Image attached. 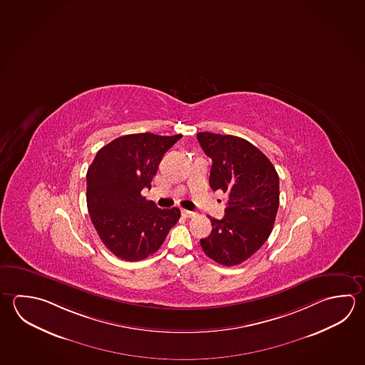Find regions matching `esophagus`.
I'll return each mask as SVG.
<instances>
[{"label":"esophagus","instance_id":"obj_1","mask_svg":"<svg viewBox=\"0 0 365 365\" xmlns=\"http://www.w3.org/2000/svg\"><path fill=\"white\" fill-rule=\"evenodd\" d=\"M181 215H182L184 217H186V219H190V217H194L197 213L192 212V211H186V210H182V211H181Z\"/></svg>","mask_w":365,"mask_h":365}]
</instances>
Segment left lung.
I'll return each instance as SVG.
<instances>
[{
  "mask_svg": "<svg viewBox=\"0 0 365 365\" xmlns=\"http://www.w3.org/2000/svg\"><path fill=\"white\" fill-rule=\"evenodd\" d=\"M197 139L212 159L210 186L227 194L225 216L210 217L212 232L200 239V245L217 264L239 265L272 232L279 207L278 173L264 153L242 138L199 133Z\"/></svg>",
  "mask_w": 365,
  "mask_h": 365,
  "instance_id": "1",
  "label": "left lung"
}]
</instances>
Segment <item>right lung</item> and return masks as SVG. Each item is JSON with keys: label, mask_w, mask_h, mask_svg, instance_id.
Segmentation results:
<instances>
[{"label": "right lung", "mask_w": 365, "mask_h": 365, "mask_svg": "<svg viewBox=\"0 0 365 365\" xmlns=\"http://www.w3.org/2000/svg\"><path fill=\"white\" fill-rule=\"evenodd\" d=\"M182 135L133 133L103 146L87 170V208L101 242L117 257L140 261L157 252L180 219L141 195L165 153Z\"/></svg>", "instance_id": "1"}]
</instances>
